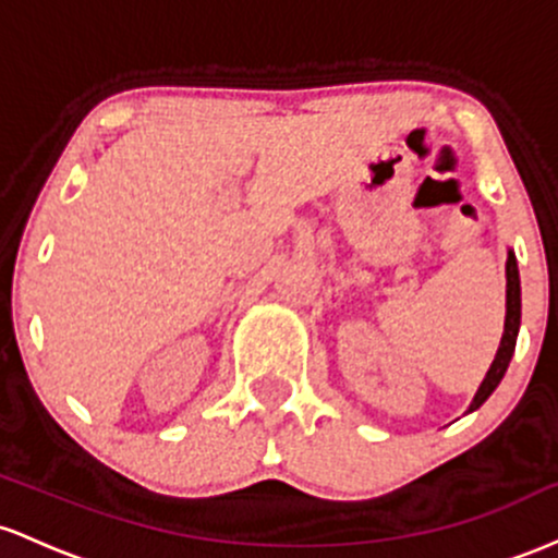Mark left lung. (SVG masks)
Listing matches in <instances>:
<instances>
[{"mask_svg":"<svg viewBox=\"0 0 558 558\" xmlns=\"http://www.w3.org/2000/svg\"><path fill=\"white\" fill-rule=\"evenodd\" d=\"M519 318H522V290H519V268H517V258L514 253H509V260H506V324H504V337H500V348L496 353V361H493L490 372L487 377L482 379L477 396H474L469 411L480 409L490 392L496 390L504 379L506 368H509L511 355H514L517 348V335H519Z\"/></svg>","mask_w":558,"mask_h":558,"instance_id":"8db88e82","label":"left lung"}]
</instances>
